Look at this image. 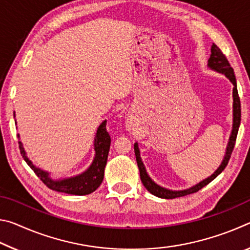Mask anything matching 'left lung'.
<instances>
[{"instance_id": "1", "label": "left lung", "mask_w": 250, "mask_h": 250, "mask_svg": "<svg viewBox=\"0 0 250 250\" xmlns=\"http://www.w3.org/2000/svg\"><path fill=\"white\" fill-rule=\"evenodd\" d=\"M210 57L208 59V64L207 66L209 67L210 69H213L217 73H221L223 75H225L226 77L230 80V83L234 84V88H232V129H231V133L229 137V141H228V145L226 147V153L225 156H224V160L221 166L215 171L213 174L210 176L207 177V179L203 180L200 183L192 186V188H186V189H182V191H172V189H167L166 188H162V186L158 185L154 183V181H152L151 177L147 175V173L146 171L145 164H143L142 160L140 158V151H139V146L138 143H134V153H135V159H137V163H138V167L139 171H140V177L143 185L145 188L149 191L151 194L153 195L161 197V198H175V197H181V196H185L188 195V194H193L196 193L197 191H200L201 188H204L208 183H210L211 181L221 174V173L224 171V168L226 167L228 164V161L230 159L231 152L234 150L235 146V142H236V138H237V133H238V129H239V125H240V117H242V110H240V99L238 96V90H237V83H236V77L234 74V69L230 66L229 62L227 61V58L225 55L222 53V50L219 49L217 45L213 44L210 48Z\"/></svg>"}]
</instances>
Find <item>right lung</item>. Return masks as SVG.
Masks as SVG:
<instances>
[{
  "instance_id": "obj_1",
  "label": "right lung",
  "mask_w": 250,
  "mask_h": 250,
  "mask_svg": "<svg viewBox=\"0 0 250 250\" xmlns=\"http://www.w3.org/2000/svg\"><path fill=\"white\" fill-rule=\"evenodd\" d=\"M105 125H107V121L104 120L97 130L95 137L96 154L91 166L79 175L62 180L50 179L48 172H45L41 170L40 167L34 166L32 161L27 158L22 142L19 141L21 154H22L25 162L28 164V167L32 168L34 173L40 177L41 181L48 188L66 194H73V195H87V194L95 192L100 186L101 182L104 181V167L105 164H107L110 143H111V138H110L108 131L105 129Z\"/></svg>"
}]
</instances>
